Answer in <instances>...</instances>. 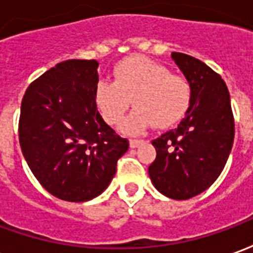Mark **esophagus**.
<instances>
[{
	"label": "esophagus",
	"mask_w": 253,
	"mask_h": 253,
	"mask_svg": "<svg viewBox=\"0 0 253 253\" xmlns=\"http://www.w3.org/2000/svg\"><path fill=\"white\" fill-rule=\"evenodd\" d=\"M143 141H141V139H130V148L135 149L138 148L139 145H142Z\"/></svg>",
	"instance_id": "34e87169"
}]
</instances>
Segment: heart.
Segmentation results:
<instances>
[{
	"label": "heart",
	"mask_w": 253,
	"mask_h": 253,
	"mask_svg": "<svg viewBox=\"0 0 253 253\" xmlns=\"http://www.w3.org/2000/svg\"><path fill=\"white\" fill-rule=\"evenodd\" d=\"M135 108L121 130L141 134L150 126L168 128L186 115L191 86L186 78L173 76L168 67L146 57H131L118 63L114 83L101 80L94 88V101L108 125H118L131 104Z\"/></svg>",
	"instance_id": "obj_1"
}]
</instances>
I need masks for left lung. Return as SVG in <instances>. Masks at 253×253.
<instances>
[{
  "label": "left lung",
  "instance_id": "1",
  "mask_svg": "<svg viewBox=\"0 0 253 253\" xmlns=\"http://www.w3.org/2000/svg\"><path fill=\"white\" fill-rule=\"evenodd\" d=\"M191 86L186 118L152 143L157 156L149 167L153 186L170 199L186 201L211 186L233 146L234 119L226 84L199 59L172 52Z\"/></svg>",
  "mask_w": 253,
  "mask_h": 253
}]
</instances>
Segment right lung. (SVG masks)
I'll return each mask as SVG.
<instances>
[{
	"label": "right lung",
	"instance_id": "1",
	"mask_svg": "<svg viewBox=\"0 0 253 253\" xmlns=\"http://www.w3.org/2000/svg\"><path fill=\"white\" fill-rule=\"evenodd\" d=\"M99 62L69 59L47 70L25 90L19 139L27 164L51 195L86 202L115 176L128 149L99 114L94 88Z\"/></svg>",
	"mask_w": 253,
	"mask_h": 253
}]
</instances>
